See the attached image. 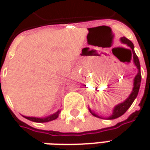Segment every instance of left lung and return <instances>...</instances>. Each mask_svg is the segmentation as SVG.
I'll use <instances>...</instances> for the list:
<instances>
[{
	"label": "left lung",
	"mask_w": 150,
	"mask_h": 150,
	"mask_svg": "<svg viewBox=\"0 0 150 150\" xmlns=\"http://www.w3.org/2000/svg\"><path fill=\"white\" fill-rule=\"evenodd\" d=\"M120 40H121V42H122L123 43L127 44L130 48H131V49L129 50L130 52H131V56H132V52H133V59H134V62L135 66L137 67V68H138V73H137L136 77L134 78V88H133V91H132L131 94L129 96V98L124 101V102L119 103L118 105H117V106L113 108L112 114L109 117V118H108V119H114V118H118V117H120V116H122L124 112H126V111L129 108V107L132 105L133 102L134 101V99L136 98V97L138 95V93H139V87H140V83H141L140 64H139V58H138V57H137V55H136L135 52H134V44L132 43V42L129 41L128 38H124H124H121ZM89 111L93 116L98 117V118H100L98 115L96 114L95 112H93L90 108Z\"/></svg>",
	"instance_id": "8db88e82"
}]
</instances>
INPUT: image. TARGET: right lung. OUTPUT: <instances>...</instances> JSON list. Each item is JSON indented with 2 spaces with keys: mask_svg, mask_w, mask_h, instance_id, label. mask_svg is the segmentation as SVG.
I'll return each instance as SVG.
<instances>
[{
  "mask_svg": "<svg viewBox=\"0 0 150 150\" xmlns=\"http://www.w3.org/2000/svg\"><path fill=\"white\" fill-rule=\"evenodd\" d=\"M60 113V110H58L57 112H55L53 114L45 117V118H35V117H26V116H23L24 118H26L28 120H31L32 122H37V123H46V122H49V121H52L56 118H57L58 115Z\"/></svg>",
  "mask_w": 150,
  "mask_h": 150,
  "instance_id": "add662e5",
  "label": "right lung"
}]
</instances>
